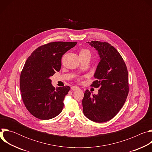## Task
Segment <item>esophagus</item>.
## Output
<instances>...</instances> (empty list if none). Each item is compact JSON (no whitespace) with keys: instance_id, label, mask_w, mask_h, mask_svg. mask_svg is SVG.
Returning a JSON list of instances; mask_svg holds the SVG:
<instances>
[{"instance_id":"1","label":"esophagus","mask_w":152,"mask_h":152,"mask_svg":"<svg viewBox=\"0 0 152 152\" xmlns=\"http://www.w3.org/2000/svg\"><path fill=\"white\" fill-rule=\"evenodd\" d=\"M71 89L73 91H76V90H77L79 89V87H78V86H72L71 87Z\"/></svg>"}]
</instances>
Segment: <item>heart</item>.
Instances as JSON below:
<instances>
[{
	"instance_id": "1",
	"label": "heart",
	"mask_w": 152,
	"mask_h": 152,
	"mask_svg": "<svg viewBox=\"0 0 152 152\" xmlns=\"http://www.w3.org/2000/svg\"><path fill=\"white\" fill-rule=\"evenodd\" d=\"M79 55H88L89 56H91V52L88 49H82L79 51ZM81 77H79V79H80Z\"/></svg>"
}]
</instances>
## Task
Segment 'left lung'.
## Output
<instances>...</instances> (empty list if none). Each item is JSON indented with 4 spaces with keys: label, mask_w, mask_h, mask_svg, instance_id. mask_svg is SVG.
<instances>
[{
    "label": "left lung",
    "mask_w": 152,
    "mask_h": 152,
    "mask_svg": "<svg viewBox=\"0 0 152 152\" xmlns=\"http://www.w3.org/2000/svg\"><path fill=\"white\" fill-rule=\"evenodd\" d=\"M100 57L96 80L91 86L99 88L97 94L86 90L82 100L83 112L90 120L103 123L114 118L121 109L127 97L129 86L126 65L117 49L107 42L91 41Z\"/></svg>",
    "instance_id": "1"
}]
</instances>
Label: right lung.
Returning a JSON list of instances; mask_svg holds the SVG:
<instances>
[{"label":"right lung","instance_id":"add662e5","mask_svg":"<svg viewBox=\"0 0 152 152\" xmlns=\"http://www.w3.org/2000/svg\"><path fill=\"white\" fill-rule=\"evenodd\" d=\"M77 42L55 41L37 48L28 57L20 77L21 96L28 111L40 120H49L62 111L69 86L55 89L50 77L61 67L62 55Z\"/></svg>","mask_w":152,"mask_h":152}]
</instances>
